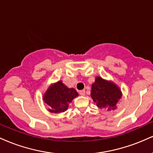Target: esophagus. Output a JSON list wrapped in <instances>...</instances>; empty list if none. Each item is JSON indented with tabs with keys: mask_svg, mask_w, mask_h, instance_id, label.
Here are the masks:
<instances>
[{
	"mask_svg": "<svg viewBox=\"0 0 153 153\" xmlns=\"http://www.w3.org/2000/svg\"><path fill=\"white\" fill-rule=\"evenodd\" d=\"M79 94L80 95V96H85V90H81L79 91Z\"/></svg>",
	"mask_w": 153,
	"mask_h": 153,
	"instance_id": "34e87169",
	"label": "esophagus"
}]
</instances>
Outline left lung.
Returning <instances> with one entry per match:
<instances>
[{"instance_id": "8db88e82", "label": "left lung", "mask_w": 153, "mask_h": 153, "mask_svg": "<svg viewBox=\"0 0 153 153\" xmlns=\"http://www.w3.org/2000/svg\"><path fill=\"white\" fill-rule=\"evenodd\" d=\"M91 97L100 108L110 111L116 108V104L122 97V93L115 84L97 77L92 85Z\"/></svg>"}]
</instances>
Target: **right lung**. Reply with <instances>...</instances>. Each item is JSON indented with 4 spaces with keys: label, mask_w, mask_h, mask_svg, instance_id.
Listing matches in <instances>:
<instances>
[{
    "label": "right lung",
    "mask_w": 153,
    "mask_h": 153,
    "mask_svg": "<svg viewBox=\"0 0 153 153\" xmlns=\"http://www.w3.org/2000/svg\"><path fill=\"white\" fill-rule=\"evenodd\" d=\"M78 96L74 88H68L62 81H58L47 91L43 99L50 107V112L60 113L68 109V104Z\"/></svg>",
    "instance_id": "add662e5"
}]
</instances>
